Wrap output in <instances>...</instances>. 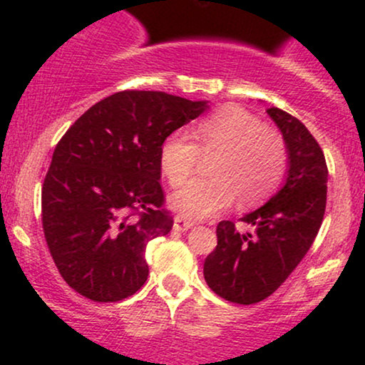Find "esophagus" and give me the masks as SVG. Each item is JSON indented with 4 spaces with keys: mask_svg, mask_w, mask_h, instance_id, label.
I'll use <instances>...</instances> for the list:
<instances>
[{
    "mask_svg": "<svg viewBox=\"0 0 365 365\" xmlns=\"http://www.w3.org/2000/svg\"><path fill=\"white\" fill-rule=\"evenodd\" d=\"M175 230H178V232H185V230L192 228L194 226V221L188 220V217H185L183 215H177L175 216Z\"/></svg>",
    "mask_w": 365,
    "mask_h": 365,
    "instance_id": "34e87169",
    "label": "esophagus"
}]
</instances>
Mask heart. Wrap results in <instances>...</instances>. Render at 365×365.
<instances>
[{
	"label": "heart",
	"mask_w": 365,
	"mask_h": 365,
	"mask_svg": "<svg viewBox=\"0 0 365 365\" xmlns=\"http://www.w3.org/2000/svg\"><path fill=\"white\" fill-rule=\"evenodd\" d=\"M192 142L175 132L159 150L161 171L171 187L195 173L200 159H209V178L194 180L171 195V207L187 217H207L232 204L244 206L266 199L283 182L288 168L287 142L278 130L240 106H225L192 127Z\"/></svg>",
	"instance_id": "1"
}]
</instances>
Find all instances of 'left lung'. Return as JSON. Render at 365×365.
Instances as JSON below:
<instances>
[{
	"mask_svg": "<svg viewBox=\"0 0 365 365\" xmlns=\"http://www.w3.org/2000/svg\"><path fill=\"white\" fill-rule=\"evenodd\" d=\"M267 113L290 154L287 183L269 202L240 217L252 232H238L235 221H220L217 245L204 262L209 288L242 305L261 302L282 287L311 249L326 211L328 166L321 145L290 113L274 106Z\"/></svg>",
	"mask_w": 365,
	"mask_h": 365,
	"instance_id": "8db88e82",
	"label": "left lung"
}]
</instances>
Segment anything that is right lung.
Wrapping results in <instances>:
<instances>
[{
	"instance_id": "right-lung-1",
	"label": "right lung",
	"mask_w": 365,
	"mask_h": 365,
	"mask_svg": "<svg viewBox=\"0 0 365 365\" xmlns=\"http://www.w3.org/2000/svg\"><path fill=\"white\" fill-rule=\"evenodd\" d=\"M207 110L158 91H120L91 106L53 153L41 194L46 244L61 278L94 302L140 290L153 238L168 235L159 150Z\"/></svg>"
}]
</instances>
